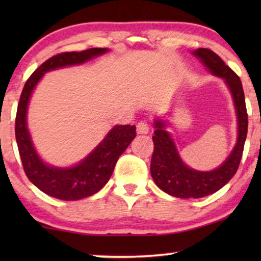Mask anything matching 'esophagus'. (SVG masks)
I'll use <instances>...</instances> for the list:
<instances>
[{
  "label": "esophagus",
  "mask_w": 261,
  "mask_h": 261,
  "mask_svg": "<svg viewBox=\"0 0 261 261\" xmlns=\"http://www.w3.org/2000/svg\"><path fill=\"white\" fill-rule=\"evenodd\" d=\"M137 130L139 134H146L148 133L149 130V126L147 123V121H139L138 124H137Z\"/></svg>",
  "instance_id": "esophagus-1"
}]
</instances>
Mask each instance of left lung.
Returning <instances> with one entry per match:
<instances>
[{"mask_svg": "<svg viewBox=\"0 0 261 261\" xmlns=\"http://www.w3.org/2000/svg\"><path fill=\"white\" fill-rule=\"evenodd\" d=\"M205 66L216 76L222 77L233 95L238 114L239 137L235 148L219 169L201 172L188 167L178 155L176 146L162 121H155L153 135L154 151L151 160V174L155 184L166 194L179 198H199L214 194L229 181L240 165L247 137L248 115L245 94L240 78L226 63L209 48H198L194 52Z\"/></svg>", "mask_w": 261, "mask_h": 261, "instance_id": "left-lung-1", "label": "left lung"}]
</instances>
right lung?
<instances>
[{"label":"right lung","instance_id":"1","mask_svg":"<svg viewBox=\"0 0 261 261\" xmlns=\"http://www.w3.org/2000/svg\"><path fill=\"white\" fill-rule=\"evenodd\" d=\"M107 52L89 48L82 52H63L42 63L28 78L21 92L15 119V138L24 173L42 192L64 201H77L96 194L108 183L117 159L137 135L135 126H115L105 140L83 162L71 169H56L41 162L27 130L26 113L31 94L42 74L58 67L82 64Z\"/></svg>","mask_w":261,"mask_h":261}]
</instances>
